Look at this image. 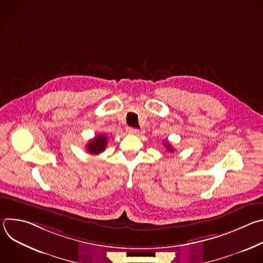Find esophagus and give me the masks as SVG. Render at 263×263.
Returning <instances> with one entry per match:
<instances>
[{
    "label": "esophagus",
    "mask_w": 263,
    "mask_h": 263,
    "mask_svg": "<svg viewBox=\"0 0 263 263\" xmlns=\"http://www.w3.org/2000/svg\"><path fill=\"white\" fill-rule=\"evenodd\" d=\"M127 132L129 133V134H138V132H139V130L138 129H136V128H132V127H128L127 128Z\"/></svg>",
    "instance_id": "34e87169"
}]
</instances>
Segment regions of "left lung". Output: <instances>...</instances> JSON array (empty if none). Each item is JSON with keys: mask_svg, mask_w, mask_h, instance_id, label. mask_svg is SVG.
I'll list each match as a JSON object with an SVG mask.
<instances>
[{"mask_svg": "<svg viewBox=\"0 0 263 263\" xmlns=\"http://www.w3.org/2000/svg\"><path fill=\"white\" fill-rule=\"evenodd\" d=\"M164 146L166 147V149L168 152H173L174 151V148L172 147V145H171V143H168L167 141H164Z\"/></svg>", "mask_w": 263, "mask_h": 263, "instance_id": "8db88e82", "label": "left lung"}]
</instances>
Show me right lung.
I'll list each match as a JSON object with an SVG mask.
<instances>
[{"instance_id":"right-lung-1","label":"right lung","mask_w":263,"mask_h":263,"mask_svg":"<svg viewBox=\"0 0 263 263\" xmlns=\"http://www.w3.org/2000/svg\"><path fill=\"white\" fill-rule=\"evenodd\" d=\"M107 136H105L104 134H99L97 135L93 139H91L87 145H86V149L87 152L90 154H100L102 153L104 149L107 146Z\"/></svg>"}]
</instances>
